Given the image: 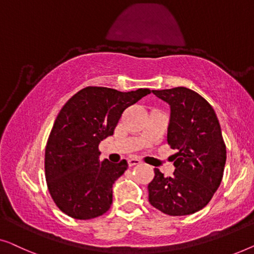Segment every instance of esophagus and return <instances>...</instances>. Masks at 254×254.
<instances>
[{
  "instance_id": "1",
  "label": "esophagus",
  "mask_w": 254,
  "mask_h": 254,
  "mask_svg": "<svg viewBox=\"0 0 254 254\" xmlns=\"http://www.w3.org/2000/svg\"><path fill=\"white\" fill-rule=\"evenodd\" d=\"M127 163L130 167H133V166H138V164H140L141 161H140V159H138V158H130L127 160Z\"/></svg>"
}]
</instances>
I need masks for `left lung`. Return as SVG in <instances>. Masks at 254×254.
<instances>
[{"label":"left lung","instance_id":"1","mask_svg":"<svg viewBox=\"0 0 254 254\" xmlns=\"http://www.w3.org/2000/svg\"><path fill=\"white\" fill-rule=\"evenodd\" d=\"M152 92L170 106L167 141L178 152L173 155V176L154 169L149 203L167 215H190L210 201L222 181L227 149L219 120L213 107L190 88Z\"/></svg>","mask_w":254,"mask_h":254}]
</instances>
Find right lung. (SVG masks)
Returning a JSON list of instances; mask_svg holds the SVG:
<instances>
[{
  "mask_svg": "<svg viewBox=\"0 0 254 254\" xmlns=\"http://www.w3.org/2000/svg\"><path fill=\"white\" fill-rule=\"evenodd\" d=\"M149 93L88 86L61 109L46 145L45 173L49 193L64 214L90 220L110 208L113 184L127 162H100L99 144L113 135L124 110Z\"/></svg>",
  "mask_w": 254,
  "mask_h": 254,
  "instance_id": "add662e5",
  "label": "right lung"
}]
</instances>
